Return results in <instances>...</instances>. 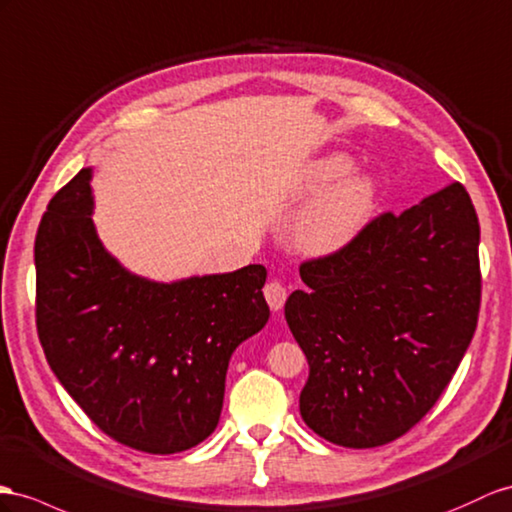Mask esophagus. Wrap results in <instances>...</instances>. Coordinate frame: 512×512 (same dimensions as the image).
Masks as SVG:
<instances>
[{"instance_id":"esophagus-1","label":"esophagus","mask_w":512,"mask_h":512,"mask_svg":"<svg viewBox=\"0 0 512 512\" xmlns=\"http://www.w3.org/2000/svg\"><path fill=\"white\" fill-rule=\"evenodd\" d=\"M264 296H266L272 311H281L283 305H285V300H287V290L279 281H270L264 287Z\"/></svg>"}]
</instances>
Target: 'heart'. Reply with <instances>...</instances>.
<instances>
[{"mask_svg":"<svg viewBox=\"0 0 512 512\" xmlns=\"http://www.w3.org/2000/svg\"><path fill=\"white\" fill-rule=\"evenodd\" d=\"M352 166V157L329 153L305 168L303 190L323 194L296 220L294 242L303 253L335 255L370 225L378 205V181L363 170L350 173Z\"/></svg>","mask_w":512,"mask_h":512,"instance_id":"heart-1","label":"heart"}]
</instances>
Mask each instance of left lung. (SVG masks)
<instances>
[{
	"label": "left lung",
	"instance_id": "8db88e82",
	"mask_svg": "<svg viewBox=\"0 0 512 512\" xmlns=\"http://www.w3.org/2000/svg\"><path fill=\"white\" fill-rule=\"evenodd\" d=\"M480 225L454 181L385 212L344 251L305 261L285 320L309 363L305 424L376 448L422 419L461 363L480 311Z\"/></svg>",
	"mask_w": 512,
	"mask_h": 512
}]
</instances>
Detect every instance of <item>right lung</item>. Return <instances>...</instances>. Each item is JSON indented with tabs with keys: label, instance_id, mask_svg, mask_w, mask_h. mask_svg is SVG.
Masks as SVG:
<instances>
[{
	"label": "right lung",
	"instance_id": "1",
	"mask_svg": "<svg viewBox=\"0 0 512 512\" xmlns=\"http://www.w3.org/2000/svg\"><path fill=\"white\" fill-rule=\"evenodd\" d=\"M82 168L34 242L36 329L49 368L99 430L149 454L190 450L218 426L233 350L264 329L266 268L173 283L131 274L103 248Z\"/></svg>",
	"mask_w": 512,
	"mask_h": 512
}]
</instances>
